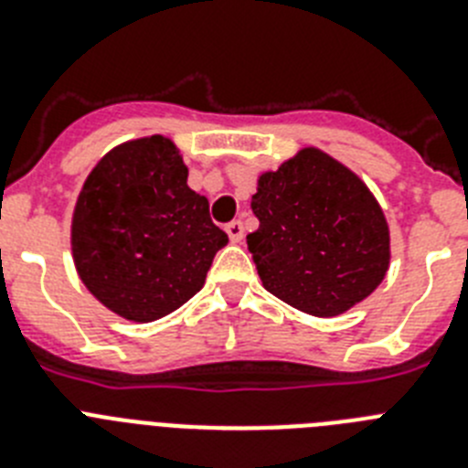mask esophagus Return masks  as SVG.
I'll return each instance as SVG.
<instances>
[{"instance_id":"34e87169","label":"esophagus","mask_w":468,"mask_h":468,"mask_svg":"<svg viewBox=\"0 0 468 468\" xmlns=\"http://www.w3.org/2000/svg\"><path fill=\"white\" fill-rule=\"evenodd\" d=\"M227 234H229L231 243H241V239H243V222L241 220H231L229 225H227Z\"/></svg>"}]
</instances>
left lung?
Instances as JSON below:
<instances>
[{
  "label": "left lung",
  "instance_id": "1",
  "mask_svg": "<svg viewBox=\"0 0 468 468\" xmlns=\"http://www.w3.org/2000/svg\"><path fill=\"white\" fill-rule=\"evenodd\" d=\"M248 234L262 285L312 316H340L384 281L388 225L356 173L316 147L258 177Z\"/></svg>",
  "mask_w": 468,
  "mask_h": 468
}]
</instances>
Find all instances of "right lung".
<instances>
[{"mask_svg": "<svg viewBox=\"0 0 468 468\" xmlns=\"http://www.w3.org/2000/svg\"><path fill=\"white\" fill-rule=\"evenodd\" d=\"M227 241L164 135L107 152L74 206L72 258L81 283L135 324L166 316L197 295Z\"/></svg>", "mask_w": 468, "mask_h": 468, "instance_id": "right-lung-1", "label": "right lung"}]
</instances>
